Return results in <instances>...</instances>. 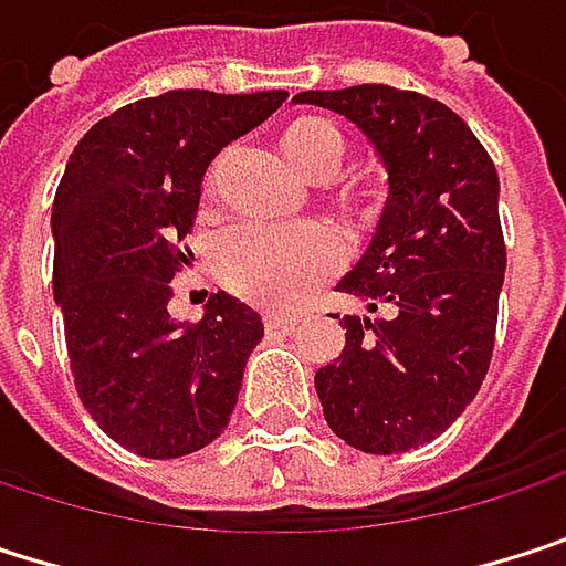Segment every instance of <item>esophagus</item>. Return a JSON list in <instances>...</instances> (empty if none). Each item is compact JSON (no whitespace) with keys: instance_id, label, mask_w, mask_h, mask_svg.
<instances>
[{"instance_id":"obj_1","label":"esophagus","mask_w":566,"mask_h":566,"mask_svg":"<svg viewBox=\"0 0 566 566\" xmlns=\"http://www.w3.org/2000/svg\"><path fill=\"white\" fill-rule=\"evenodd\" d=\"M263 323H266L270 333H293L296 323H300V316H293V313H266Z\"/></svg>"}]
</instances>
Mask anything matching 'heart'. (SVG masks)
Here are the masks:
<instances>
[{
	"label": "heart",
	"instance_id": "heart-1",
	"mask_svg": "<svg viewBox=\"0 0 566 566\" xmlns=\"http://www.w3.org/2000/svg\"><path fill=\"white\" fill-rule=\"evenodd\" d=\"M283 157L313 180H329L346 157V135L339 125L319 115H303L290 122L280 135ZM217 164L203 177V197L217 193ZM339 200L353 210L373 203L369 187H346ZM346 260L343 237L319 220L270 227V223H240L220 233L213 247L217 276L230 293L256 306H296L319 283H326Z\"/></svg>",
	"mask_w": 566,
	"mask_h": 566
}]
</instances>
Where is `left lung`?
I'll return each mask as SVG.
<instances>
[{
  "mask_svg": "<svg viewBox=\"0 0 566 566\" xmlns=\"http://www.w3.org/2000/svg\"><path fill=\"white\" fill-rule=\"evenodd\" d=\"M296 102L356 122L389 167L379 233L339 283L376 319H343L346 349L316 373V392L343 441L402 454L438 438L488 376L507 266L497 170L471 128L419 92L353 85Z\"/></svg>",
  "mask_w": 566,
  "mask_h": 566,
  "instance_id": "left-lung-1",
  "label": "left lung"
}]
</instances>
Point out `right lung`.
I'll return each mask as SVG.
<instances>
[{
    "label": "right lung",
    "instance_id": "1",
    "mask_svg": "<svg viewBox=\"0 0 566 566\" xmlns=\"http://www.w3.org/2000/svg\"><path fill=\"white\" fill-rule=\"evenodd\" d=\"M286 92L177 88L102 118L72 150L52 203V286L82 406L142 458L210 444L263 339L260 313L213 293L200 323H174L170 280L207 164L266 122Z\"/></svg>",
    "mask_w": 566,
    "mask_h": 566
}]
</instances>
